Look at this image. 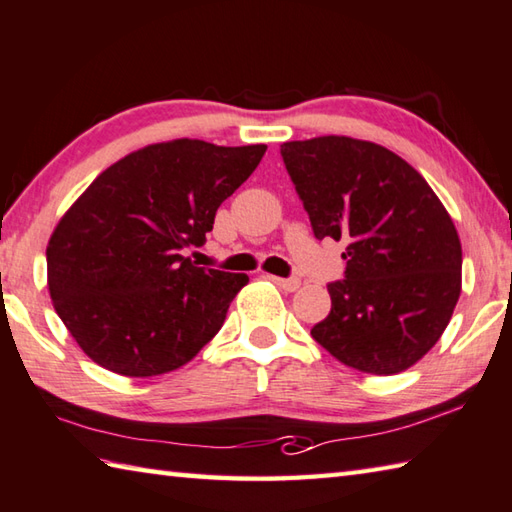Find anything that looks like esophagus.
<instances>
[{"label": "esophagus", "mask_w": 512, "mask_h": 512, "mask_svg": "<svg viewBox=\"0 0 512 512\" xmlns=\"http://www.w3.org/2000/svg\"><path fill=\"white\" fill-rule=\"evenodd\" d=\"M271 280L282 288V291H286V293H293V291H297V288L302 286V282H300V277H271Z\"/></svg>", "instance_id": "1"}]
</instances>
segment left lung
<instances>
[{
    "mask_svg": "<svg viewBox=\"0 0 512 512\" xmlns=\"http://www.w3.org/2000/svg\"><path fill=\"white\" fill-rule=\"evenodd\" d=\"M313 235L345 241V280L311 336L365 374L416 365L448 327L461 293V241L427 181L387 147L349 136L282 145Z\"/></svg>",
    "mask_w": 512,
    "mask_h": 512,
    "instance_id": "1",
    "label": "left lung"
}]
</instances>
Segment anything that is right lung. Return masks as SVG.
<instances>
[{"label": "right lung", "mask_w": 512, "mask_h": 512, "mask_svg": "<svg viewBox=\"0 0 512 512\" xmlns=\"http://www.w3.org/2000/svg\"><path fill=\"white\" fill-rule=\"evenodd\" d=\"M266 145L197 138L147 145L109 165L64 212L46 246L49 293L87 356L120 376L183 367L217 336L244 273L199 268L217 208Z\"/></svg>", "instance_id": "right-lung-1"}]
</instances>
